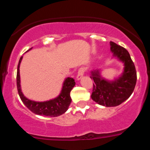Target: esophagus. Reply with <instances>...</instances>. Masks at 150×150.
<instances>
[{
    "mask_svg": "<svg viewBox=\"0 0 150 150\" xmlns=\"http://www.w3.org/2000/svg\"><path fill=\"white\" fill-rule=\"evenodd\" d=\"M86 67H80L79 69V71H78L77 73V76H76V79L77 80H79V79H81V78L83 77V75H84L85 72H86Z\"/></svg>",
    "mask_w": 150,
    "mask_h": 150,
    "instance_id": "34e87169",
    "label": "esophagus"
}]
</instances>
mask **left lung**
<instances>
[{
	"label": "left lung",
	"mask_w": 150,
	"mask_h": 150,
	"mask_svg": "<svg viewBox=\"0 0 150 150\" xmlns=\"http://www.w3.org/2000/svg\"><path fill=\"white\" fill-rule=\"evenodd\" d=\"M110 43L112 56L124 64V71L120 77L113 80L104 79L100 70L91 71L90 77L94 81L91 98L100 105L116 107L133 93L137 82V72L128 52L112 41Z\"/></svg>",
	"instance_id": "8db88e82"
}]
</instances>
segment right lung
I'll return each mask as SVG.
<instances>
[{
  "label": "right lung",
  "mask_w": 150,
  "mask_h": 150,
  "mask_svg": "<svg viewBox=\"0 0 150 150\" xmlns=\"http://www.w3.org/2000/svg\"><path fill=\"white\" fill-rule=\"evenodd\" d=\"M32 48H30L31 50ZM28 50V51H29ZM27 51V52H28ZM22 60V56L19 59L17 67L16 83L17 89H18V95L23 104L30 110L31 112L37 115L40 116H50V117H56L62 115L68 109L69 106L71 103V91L75 86V81L73 78L67 77L64 79L62 86L61 93L55 98L51 99L46 101H34L27 98L22 93L20 85V74H19V67L21 62Z\"/></svg>",
  "instance_id": "obj_1"
}]
</instances>
